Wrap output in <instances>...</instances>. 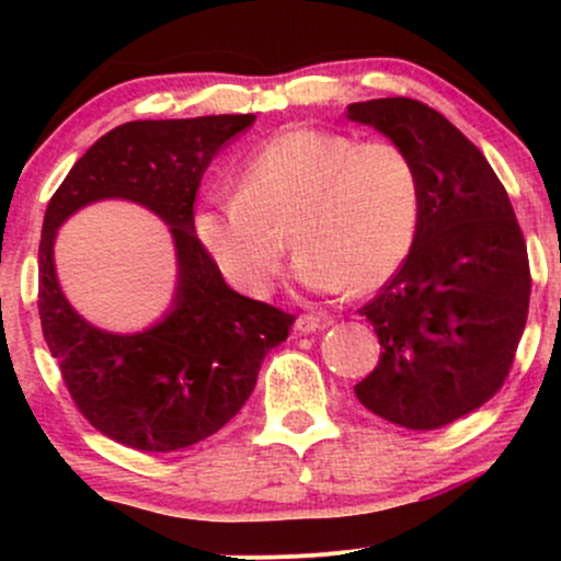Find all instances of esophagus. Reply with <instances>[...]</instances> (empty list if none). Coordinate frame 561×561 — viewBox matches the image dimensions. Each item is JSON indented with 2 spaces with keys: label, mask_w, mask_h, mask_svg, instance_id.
<instances>
[{
  "label": "esophagus",
  "mask_w": 561,
  "mask_h": 561,
  "mask_svg": "<svg viewBox=\"0 0 561 561\" xmlns=\"http://www.w3.org/2000/svg\"><path fill=\"white\" fill-rule=\"evenodd\" d=\"M327 317H317V313H300L298 319H295V330L300 334H308V332H317L321 324H327Z\"/></svg>",
  "instance_id": "esophagus-1"
}]
</instances>
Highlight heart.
<instances>
[{"label":"heart","instance_id":"obj_1","mask_svg":"<svg viewBox=\"0 0 561 561\" xmlns=\"http://www.w3.org/2000/svg\"><path fill=\"white\" fill-rule=\"evenodd\" d=\"M422 210V171L398 141L295 126L244 160L240 192L208 199L197 237L237 287L263 298L287 255L282 231L293 227L302 285L366 295L409 259Z\"/></svg>","mask_w":561,"mask_h":561}]
</instances>
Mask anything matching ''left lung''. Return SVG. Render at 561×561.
<instances>
[{
    "instance_id": "8db88e82",
    "label": "left lung",
    "mask_w": 561,
    "mask_h": 561,
    "mask_svg": "<svg viewBox=\"0 0 561 561\" xmlns=\"http://www.w3.org/2000/svg\"><path fill=\"white\" fill-rule=\"evenodd\" d=\"M405 147L424 182L420 234L403 266L358 308L379 362L356 385L371 414L440 430L504 388L530 306V261L512 203L485 156L446 115L409 96L347 105Z\"/></svg>"
}]
</instances>
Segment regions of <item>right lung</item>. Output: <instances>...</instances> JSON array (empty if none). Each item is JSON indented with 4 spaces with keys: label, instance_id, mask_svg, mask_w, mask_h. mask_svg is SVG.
<instances>
[{
    "label": "right lung",
    "instance_id": "right-lung-1",
    "mask_svg": "<svg viewBox=\"0 0 561 561\" xmlns=\"http://www.w3.org/2000/svg\"><path fill=\"white\" fill-rule=\"evenodd\" d=\"M253 121V113L131 121L96 139L47 205L38 242L44 340L83 420L128 448L163 454L218 433L253 392L263 356L295 324L293 313L234 293L195 234L199 179L218 147ZM102 196L147 204L170 224L178 242V302L147 333L96 331L56 285V227Z\"/></svg>",
    "mask_w": 561,
    "mask_h": 561
}]
</instances>
